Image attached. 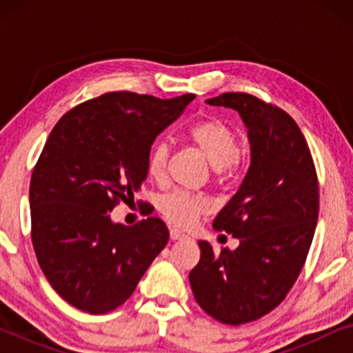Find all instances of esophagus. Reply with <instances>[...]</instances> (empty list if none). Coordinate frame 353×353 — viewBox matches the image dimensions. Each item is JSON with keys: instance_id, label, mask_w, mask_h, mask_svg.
<instances>
[{"instance_id": "34e87169", "label": "esophagus", "mask_w": 353, "mask_h": 353, "mask_svg": "<svg viewBox=\"0 0 353 353\" xmlns=\"http://www.w3.org/2000/svg\"><path fill=\"white\" fill-rule=\"evenodd\" d=\"M170 239L172 241H185V239H188V236L178 230H170Z\"/></svg>"}]
</instances>
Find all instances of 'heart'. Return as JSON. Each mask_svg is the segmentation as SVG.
I'll list each match as a JSON object with an SVG mask.
<instances>
[{
    "label": "heart",
    "mask_w": 353,
    "mask_h": 353,
    "mask_svg": "<svg viewBox=\"0 0 353 353\" xmlns=\"http://www.w3.org/2000/svg\"><path fill=\"white\" fill-rule=\"evenodd\" d=\"M185 137L210 163V175L215 181L234 175L244 165L245 151L238 144L236 133L219 119H202L192 123ZM168 154L170 149L165 141H159L151 148L146 161V173L151 180L161 181L165 176ZM159 210L168 223L190 228L199 216L209 212V202L199 194L175 191L162 197Z\"/></svg>",
    "instance_id": "1"
}]
</instances>
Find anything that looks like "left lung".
Segmentation results:
<instances>
[{"label":"left lung","instance_id":"obj_1","mask_svg":"<svg viewBox=\"0 0 353 353\" xmlns=\"http://www.w3.org/2000/svg\"><path fill=\"white\" fill-rule=\"evenodd\" d=\"M207 103L243 117L250 167L214 220L216 231L239 239L238 249L215 254L199 241L201 260L190 283L207 315L239 326L276 308L297 281L316 228L318 176L305 138L286 110L249 93H223Z\"/></svg>","mask_w":353,"mask_h":353}]
</instances>
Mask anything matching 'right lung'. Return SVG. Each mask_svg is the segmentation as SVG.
<instances>
[{
	"instance_id": "obj_1",
	"label": "right lung",
	"mask_w": 353,
	"mask_h": 353,
	"mask_svg": "<svg viewBox=\"0 0 353 353\" xmlns=\"http://www.w3.org/2000/svg\"><path fill=\"white\" fill-rule=\"evenodd\" d=\"M192 99L112 91L72 108L51 130L30 180L32 244L52 289L79 310L122 305L165 248L161 219L125 226L109 212L141 190L154 139Z\"/></svg>"
}]
</instances>
